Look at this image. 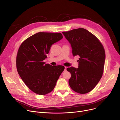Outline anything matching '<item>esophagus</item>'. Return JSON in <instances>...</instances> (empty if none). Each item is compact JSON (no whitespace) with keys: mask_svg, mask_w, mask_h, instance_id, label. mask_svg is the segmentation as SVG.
<instances>
[{"mask_svg":"<svg viewBox=\"0 0 120 120\" xmlns=\"http://www.w3.org/2000/svg\"><path fill=\"white\" fill-rule=\"evenodd\" d=\"M66 68H67V67H64V71H66Z\"/></svg>","mask_w":120,"mask_h":120,"instance_id":"34e87169","label":"esophagus"}]
</instances>
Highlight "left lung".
<instances>
[{
	"instance_id": "left-lung-1",
	"label": "left lung",
	"mask_w": 120,
	"mask_h": 120,
	"mask_svg": "<svg viewBox=\"0 0 120 120\" xmlns=\"http://www.w3.org/2000/svg\"><path fill=\"white\" fill-rule=\"evenodd\" d=\"M62 33L71 44L73 56L80 57L78 68H67L71 74L69 84L77 93H88L98 84L103 74L105 60L104 47L94 35L83 28Z\"/></svg>"
}]
</instances>
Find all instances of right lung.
Wrapping results in <instances>:
<instances>
[{
	"mask_svg": "<svg viewBox=\"0 0 120 120\" xmlns=\"http://www.w3.org/2000/svg\"><path fill=\"white\" fill-rule=\"evenodd\" d=\"M62 38L60 33L39 32L27 38L19 48L17 70L25 84L37 94L51 92L64 69V66H52L43 62L52 45Z\"/></svg>",
	"mask_w": 120,
	"mask_h": 120,
	"instance_id": "obj_1",
	"label": "right lung"
}]
</instances>
